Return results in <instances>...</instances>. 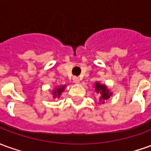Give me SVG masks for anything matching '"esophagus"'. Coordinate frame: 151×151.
Listing matches in <instances>:
<instances>
[{
	"label": "esophagus",
	"mask_w": 151,
	"mask_h": 151,
	"mask_svg": "<svg viewBox=\"0 0 151 151\" xmlns=\"http://www.w3.org/2000/svg\"><path fill=\"white\" fill-rule=\"evenodd\" d=\"M73 83H79V82H80V78H79L78 77H73Z\"/></svg>",
	"instance_id": "34e87169"
}]
</instances>
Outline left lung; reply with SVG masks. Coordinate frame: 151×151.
<instances>
[{"mask_svg":"<svg viewBox=\"0 0 151 151\" xmlns=\"http://www.w3.org/2000/svg\"><path fill=\"white\" fill-rule=\"evenodd\" d=\"M95 88L96 93L100 96V101H102V103L105 102V100H108L109 98L112 96V92H110L108 87L105 84H101L99 83H96Z\"/></svg>","mask_w":151,"mask_h":151,"instance_id":"obj_1","label":"left lung"}]
</instances>
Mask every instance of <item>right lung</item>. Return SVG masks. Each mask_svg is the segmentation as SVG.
Instances as JSON below:
<instances>
[{"label": "right lung", "mask_w": 151, "mask_h": 151, "mask_svg": "<svg viewBox=\"0 0 151 151\" xmlns=\"http://www.w3.org/2000/svg\"><path fill=\"white\" fill-rule=\"evenodd\" d=\"M65 86H59L52 91V95H53L54 99H55V98H60L62 92L65 91Z\"/></svg>", "instance_id": "right-lung-1"}]
</instances>
